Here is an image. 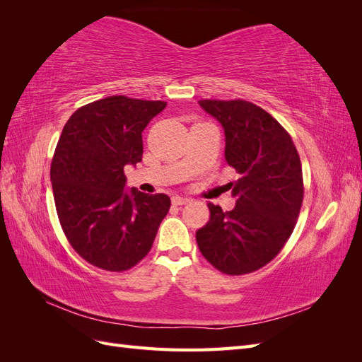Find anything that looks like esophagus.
<instances>
[{
	"instance_id": "1",
	"label": "esophagus",
	"mask_w": 362,
	"mask_h": 362,
	"mask_svg": "<svg viewBox=\"0 0 362 362\" xmlns=\"http://www.w3.org/2000/svg\"><path fill=\"white\" fill-rule=\"evenodd\" d=\"M190 201H192L190 198H182V196H173V198H172L173 205H185V204H189Z\"/></svg>"
}]
</instances>
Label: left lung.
Returning <instances> with one entry per match:
<instances>
[{
	"label": "left lung",
	"instance_id": "8db88e82",
	"mask_svg": "<svg viewBox=\"0 0 362 362\" xmlns=\"http://www.w3.org/2000/svg\"><path fill=\"white\" fill-rule=\"evenodd\" d=\"M225 131V158L240 178L229 182L231 211L208 202L210 221L196 231L201 254L218 272L246 275L286 246L303 201L302 164L291 136L261 107L245 100H201Z\"/></svg>",
	"mask_w": 362,
	"mask_h": 362
}]
</instances>
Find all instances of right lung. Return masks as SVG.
Returning a JSON list of instances; mask_svg holds the SVG:
<instances>
[{"instance_id": "add662e5", "label": "right lung", "mask_w": 362, "mask_h": 362, "mask_svg": "<svg viewBox=\"0 0 362 362\" xmlns=\"http://www.w3.org/2000/svg\"><path fill=\"white\" fill-rule=\"evenodd\" d=\"M164 107V101L107 96L80 107L63 127L51 161L54 202L69 245L95 267H134L169 211L168 194L124 190V168L144 156L141 131Z\"/></svg>"}]
</instances>
